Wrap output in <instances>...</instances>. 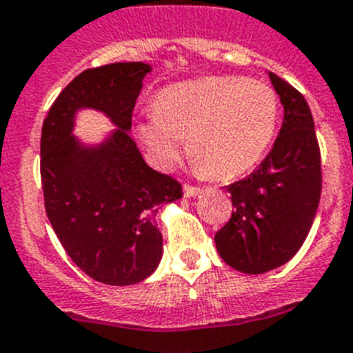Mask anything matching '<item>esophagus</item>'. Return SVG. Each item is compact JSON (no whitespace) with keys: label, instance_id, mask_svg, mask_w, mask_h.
Instances as JSON below:
<instances>
[{"label":"esophagus","instance_id":"34e87169","mask_svg":"<svg viewBox=\"0 0 353 353\" xmlns=\"http://www.w3.org/2000/svg\"><path fill=\"white\" fill-rule=\"evenodd\" d=\"M183 192H185V195L186 197H195V195H199L201 192V188L199 186H192V185H185L183 186Z\"/></svg>","mask_w":353,"mask_h":353}]
</instances>
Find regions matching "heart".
Wrapping results in <instances>:
<instances>
[{
    "label": "heart",
    "instance_id": "1",
    "mask_svg": "<svg viewBox=\"0 0 353 353\" xmlns=\"http://www.w3.org/2000/svg\"><path fill=\"white\" fill-rule=\"evenodd\" d=\"M280 100L268 82L239 75L172 84L145 111L138 136L161 168L176 165L188 138L201 174L232 179L250 172L271 149Z\"/></svg>",
    "mask_w": 353,
    "mask_h": 353
}]
</instances>
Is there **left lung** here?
<instances>
[{
    "label": "left lung",
    "mask_w": 353,
    "mask_h": 353,
    "mask_svg": "<svg viewBox=\"0 0 353 353\" xmlns=\"http://www.w3.org/2000/svg\"><path fill=\"white\" fill-rule=\"evenodd\" d=\"M283 105V123L260 167L226 186L233 213L215 233L221 259L241 272L262 274L298 253L321 195V156L312 112L303 94L269 73Z\"/></svg>",
    "instance_id": "8db88e82"
}]
</instances>
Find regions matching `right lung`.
<instances>
[{
	"label": "right lung",
	"instance_id": "obj_1",
	"mask_svg": "<svg viewBox=\"0 0 353 353\" xmlns=\"http://www.w3.org/2000/svg\"><path fill=\"white\" fill-rule=\"evenodd\" d=\"M150 64L114 62L82 71L44 118L41 181L44 208L70 259L93 280L132 285L163 254L159 204L181 199V185L145 163L131 138L132 109ZM94 108L117 129L99 145L72 136L74 114Z\"/></svg>",
	"mask_w": 353,
	"mask_h": 353
}]
</instances>
